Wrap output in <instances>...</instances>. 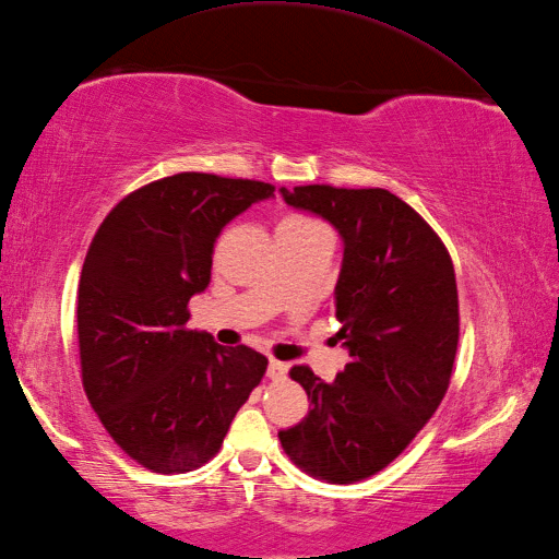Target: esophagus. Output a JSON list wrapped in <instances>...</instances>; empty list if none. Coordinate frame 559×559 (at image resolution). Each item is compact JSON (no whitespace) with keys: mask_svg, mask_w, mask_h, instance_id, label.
<instances>
[{"mask_svg":"<svg viewBox=\"0 0 559 559\" xmlns=\"http://www.w3.org/2000/svg\"><path fill=\"white\" fill-rule=\"evenodd\" d=\"M287 370H289V365H287V362H282V360H275V358H272V360L267 362V377H270V379H275V382H280V379L287 377Z\"/></svg>","mask_w":559,"mask_h":559,"instance_id":"obj_1","label":"esophagus"}]
</instances>
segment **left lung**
Returning <instances> with one entry per match:
<instances>
[{
  "label": "left lung",
  "instance_id": "8db88e82",
  "mask_svg": "<svg viewBox=\"0 0 559 559\" xmlns=\"http://www.w3.org/2000/svg\"><path fill=\"white\" fill-rule=\"evenodd\" d=\"M282 197L344 237L334 316L350 360L332 384L308 365L292 367L310 413L280 431V441L320 481H362L411 445L451 384L460 338L455 267L425 217L386 189L306 185Z\"/></svg>",
  "mask_w": 559,
  "mask_h": 559
}]
</instances>
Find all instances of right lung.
<instances>
[{
	"label": "right lung",
	"instance_id": "1",
	"mask_svg": "<svg viewBox=\"0 0 559 559\" xmlns=\"http://www.w3.org/2000/svg\"><path fill=\"white\" fill-rule=\"evenodd\" d=\"M275 185L177 173L104 217L78 284L83 386L111 439L142 467L185 474L217 455L267 358L187 326L211 282L221 229Z\"/></svg>",
	"mask_w": 559,
	"mask_h": 559
}]
</instances>
